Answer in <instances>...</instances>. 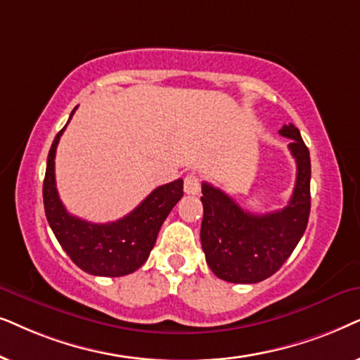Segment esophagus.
<instances>
[{
	"label": "esophagus",
	"instance_id": "34e87169",
	"mask_svg": "<svg viewBox=\"0 0 360 360\" xmlns=\"http://www.w3.org/2000/svg\"><path fill=\"white\" fill-rule=\"evenodd\" d=\"M184 193L186 194H199L200 193V179L198 174L194 172H189L188 176L184 177Z\"/></svg>",
	"mask_w": 360,
	"mask_h": 360
}]
</instances>
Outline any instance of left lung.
<instances>
[{
    "label": "left lung",
    "mask_w": 360,
    "mask_h": 360,
    "mask_svg": "<svg viewBox=\"0 0 360 360\" xmlns=\"http://www.w3.org/2000/svg\"><path fill=\"white\" fill-rule=\"evenodd\" d=\"M280 135L291 140L288 148L298 167L286 207L250 214L220 189L202 183L200 242L205 262L220 280L230 283L266 280L280 270L303 237L311 209L309 151L295 124H283Z\"/></svg>",
    "instance_id": "1"
}]
</instances>
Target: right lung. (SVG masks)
I'll return each mask as SVG.
<instances>
[{
    "label": "right lung",
    "mask_w": 360,
    "mask_h": 360,
    "mask_svg": "<svg viewBox=\"0 0 360 360\" xmlns=\"http://www.w3.org/2000/svg\"><path fill=\"white\" fill-rule=\"evenodd\" d=\"M74 112L75 108L69 122ZM65 127L56 135L47 156L42 186L47 222L70 260L84 271L95 276L130 275L148 260L162 222L183 198V179L156 188L135 210L117 222L92 224L75 217L67 212L56 188V150Z\"/></svg>",
    "instance_id": "obj_1"
}]
</instances>
